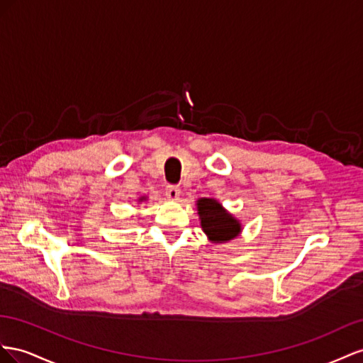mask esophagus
Here are the masks:
<instances>
[{
	"label": "esophagus",
	"instance_id": "1",
	"mask_svg": "<svg viewBox=\"0 0 363 363\" xmlns=\"http://www.w3.org/2000/svg\"><path fill=\"white\" fill-rule=\"evenodd\" d=\"M179 194H181V189L178 185H167V189H165V196L172 201H178Z\"/></svg>",
	"mask_w": 363,
	"mask_h": 363
}]
</instances>
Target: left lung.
<instances>
[{
  "label": "left lung",
  "mask_w": 363,
  "mask_h": 363,
  "mask_svg": "<svg viewBox=\"0 0 363 363\" xmlns=\"http://www.w3.org/2000/svg\"><path fill=\"white\" fill-rule=\"evenodd\" d=\"M198 214L203 233L213 243H226L242 233V223L228 213L220 202L210 198L198 199Z\"/></svg>",
  "instance_id": "1"
}]
</instances>
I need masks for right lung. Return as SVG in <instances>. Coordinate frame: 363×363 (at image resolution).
<instances>
[{
  "mask_svg": "<svg viewBox=\"0 0 363 363\" xmlns=\"http://www.w3.org/2000/svg\"><path fill=\"white\" fill-rule=\"evenodd\" d=\"M141 201H146V198H140V202H141Z\"/></svg>",
  "mask_w": 363,
  "mask_h": 363,
  "instance_id": "1",
  "label": "right lung"
}]
</instances>
